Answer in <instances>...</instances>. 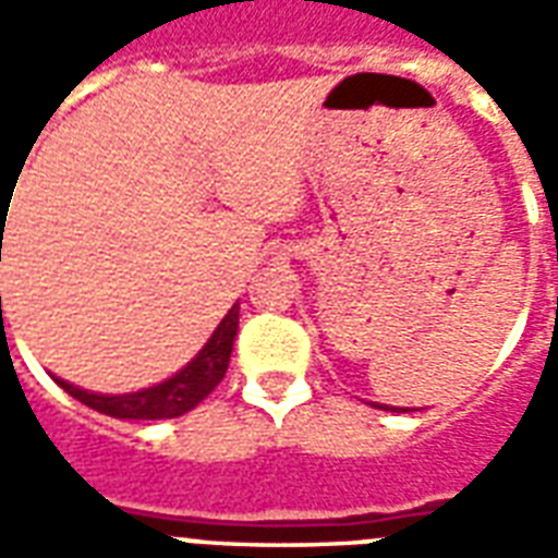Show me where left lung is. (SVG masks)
I'll return each mask as SVG.
<instances>
[{
    "mask_svg": "<svg viewBox=\"0 0 558 558\" xmlns=\"http://www.w3.org/2000/svg\"><path fill=\"white\" fill-rule=\"evenodd\" d=\"M379 410H388V407H379ZM395 412H398V410H395Z\"/></svg>",
    "mask_w": 558,
    "mask_h": 558,
    "instance_id": "1",
    "label": "left lung"
}]
</instances>
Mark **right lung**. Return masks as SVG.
<instances>
[{
    "instance_id": "obj_1",
    "label": "right lung",
    "mask_w": 558,
    "mask_h": 558,
    "mask_svg": "<svg viewBox=\"0 0 558 558\" xmlns=\"http://www.w3.org/2000/svg\"><path fill=\"white\" fill-rule=\"evenodd\" d=\"M235 328H239V307H232L230 314L223 316V323L215 328V335L208 338L206 347L199 350V355L184 371H179L172 379L160 383V386L143 388V391H134V395L110 398V395H89V391L71 386V383H62V379H56V383L65 388L71 398H77L80 403H86V407L104 412L110 418H179V415L194 410L199 400H206L218 388V383L227 374V367H230Z\"/></svg>"
}]
</instances>
